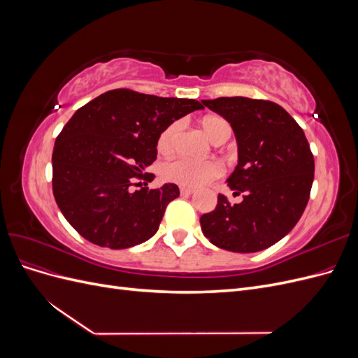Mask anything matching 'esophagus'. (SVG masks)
Masks as SVG:
<instances>
[{
  "label": "esophagus",
  "mask_w": 358,
  "mask_h": 358,
  "mask_svg": "<svg viewBox=\"0 0 358 358\" xmlns=\"http://www.w3.org/2000/svg\"><path fill=\"white\" fill-rule=\"evenodd\" d=\"M194 192V189L192 188H187V187H180V194L182 196H185V197H188V196H191V194Z\"/></svg>",
  "instance_id": "obj_1"
}]
</instances>
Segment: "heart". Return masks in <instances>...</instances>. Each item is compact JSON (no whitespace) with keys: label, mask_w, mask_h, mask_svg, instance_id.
<instances>
[{"label":"heart","mask_w":358,"mask_h":358,"mask_svg":"<svg viewBox=\"0 0 358 358\" xmlns=\"http://www.w3.org/2000/svg\"><path fill=\"white\" fill-rule=\"evenodd\" d=\"M203 129L206 134L209 136L212 142H216L221 136L230 134L231 128L227 124L224 119L216 116H208L203 119ZM180 129V122L176 121L170 124L164 131H162L158 137V150L162 154H169L175 148V140ZM166 179L178 183L182 187L188 188H197L203 187L206 183L212 182L213 179L220 178L222 175V166L218 161H194L185 157H180L173 159L164 166Z\"/></svg>","instance_id":"b5f03b06"}]
</instances>
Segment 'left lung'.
Here are the masks:
<instances>
[{"instance_id":"obj_1","label":"left lung","mask_w":358,"mask_h":358,"mask_svg":"<svg viewBox=\"0 0 358 358\" xmlns=\"http://www.w3.org/2000/svg\"><path fill=\"white\" fill-rule=\"evenodd\" d=\"M233 128L237 166L227 185L245 192L231 206L218 196L200 218L210 243L231 252H258L287 236L305 210L315 162L305 133L279 104L246 96L201 100Z\"/></svg>"}]
</instances>
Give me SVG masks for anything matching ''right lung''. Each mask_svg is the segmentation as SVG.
<instances>
[{
	"label": "right lung",
	"instance_id": "right-lung-1",
	"mask_svg": "<svg viewBox=\"0 0 358 358\" xmlns=\"http://www.w3.org/2000/svg\"><path fill=\"white\" fill-rule=\"evenodd\" d=\"M200 109L197 100L131 90L107 91L80 107L57 137L52 155L53 196L73 229L110 249L150 239L179 188L164 183L133 191V180H154L143 171L157 158L159 134Z\"/></svg>",
	"mask_w": 358,
	"mask_h": 358
}]
</instances>
